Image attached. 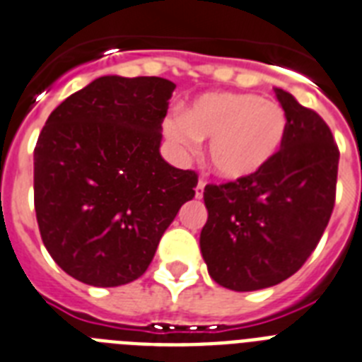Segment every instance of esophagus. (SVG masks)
<instances>
[{"label": "esophagus", "instance_id": "34e87169", "mask_svg": "<svg viewBox=\"0 0 362 362\" xmlns=\"http://www.w3.org/2000/svg\"><path fill=\"white\" fill-rule=\"evenodd\" d=\"M205 179H199L198 187H196V198H203V190H205Z\"/></svg>", "mask_w": 362, "mask_h": 362}]
</instances>
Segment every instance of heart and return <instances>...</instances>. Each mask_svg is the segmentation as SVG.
<instances>
[{"label": "heart", "instance_id": "b5f03b06", "mask_svg": "<svg viewBox=\"0 0 362 362\" xmlns=\"http://www.w3.org/2000/svg\"><path fill=\"white\" fill-rule=\"evenodd\" d=\"M288 118L279 103L255 94L209 92L194 100L183 120L166 122L170 140L185 149L209 142V160L220 177L242 181L267 168L279 153Z\"/></svg>", "mask_w": 362, "mask_h": 362}]
</instances>
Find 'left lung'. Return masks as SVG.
<instances>
[{"mask_svg": "<svg viewBox=\"0 0 362 362\" xmlns=\"http://www.w3.org/2000/svg\"><path fill=\"white\" fill-rule=\"evenodd\" d=\"M288 118L276 159L253 177L207 185L199 247L209 276L237 292L261 291L300 270L335 207L339 146L329 125L274 88Z\"/></svg>", "mask_w": 362, "mask_h": 362, "instance_id": "1", "label": "left lung"}]
</instances>
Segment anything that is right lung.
<instances>
[{
  "instance_id": "right-lung-1",
  "label": "right lung",
  "mask_w": 362,
  "mask_h": 362,
  "mask_svg": "<svg viewBox=\"0 0 362 362\" xmlns=\"http://www.w3.org/2000/svg\"><path fill=\"white\" fill-rule=\"evenodd\" d=\"M175 85L105 76L53 110L35 146V211L53 261L94 286L139 279L198 174L160 157Z\"/></svg>"
}]
</instances>
